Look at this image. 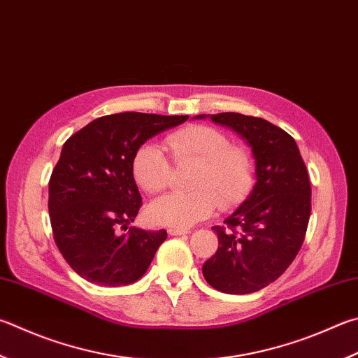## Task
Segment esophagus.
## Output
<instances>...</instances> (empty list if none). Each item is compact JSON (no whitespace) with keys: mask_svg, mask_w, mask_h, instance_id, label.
<instances>
[{"mask_svg":"<svg viewBox=\"0 0 358 358\" xmlns=\"http://www.w3.org/2000/svg\"><path fill=\"white\" fill-rule=\"evenodd\" d=\"M167 231L171 236H181V235H187V233H189V230L187 229H169Z\"/></svg>","mask_w":358,"mask_h":358,"instance_id":"34e87169","label":"esophagus"}]
</instances>
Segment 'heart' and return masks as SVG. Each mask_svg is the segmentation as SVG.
<instances>
[{"label":"heart","instance_id":"heart-1","mask_svg":"<svg viewBox=\"0 0 358 358\" xmlns=\"http://www.w3.org/2000/svg\"><path fill=\"white\" fill-rule=\"evenodd\" d=\"M166 148L177 164L197 162L189 192L166 194L148 206L152 222L187 229L222 208H235L249 197L255 183L253 159L217 128L191 125L169 134ZM133 177L142 191L157 194L171 183L172 166L164 148L145 142L136 148Z\"/></svg>","mask_w":358,"mask_h":358}]
</instances>
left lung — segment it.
<instances>
[{
    "mask_svg": "<svg viewBox=\"0 0 358 358\" xmlns=\"http://www.w3.org/2000/svg\"><path fill=\"white\" fill-rule=\"evenodd\" d=\"M196 117L236 131L255 159L257 183L224 220L229 230L213 227L219 247L201 268L217 291L249 294L275 282L301 250L311 213L307 167L296 141L268 120L238 113Z\"/></svg>",
    "mask_w": 358,
    "mask_h": 358,
    "instance_id": "8db88e82",
    "label": "left lung"
}]
</instances>
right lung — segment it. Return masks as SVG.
I'll list each match as a JSON object with an SVG mask.
<instances>
[{"instance_id":"obj_1","label":"right lung","mask_w":358,"mask_h":358,"mask_svg":"<svg viewBox=\"0 0 358 358\" xmlns=\"http://www.w3.org/2000/svg\"><path fill=\"white\" fill-rule=\"evenodd\" d=\"M187 119L111 114L90 122L64 144L50 178L48 211L57 249L78 275L101 287H122L145 274L167 231L129 227L142 203L133 155L153 136Z\"/></svg>"}]
</instances>
